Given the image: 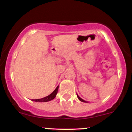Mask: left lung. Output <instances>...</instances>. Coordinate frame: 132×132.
I'll list each match as a JSON object with an SVG mask.
<instances>
[{
  "mask_svg": "<svg viewBox=\"0 0 132 132\" xmlns=\"http://www.w3.org/2000/svg\"><path fill=\"white\" fill-rule=\"evenodd\" d=\"M77 96H78V98L79 99V101H82V102H87L86 101H84V100H83V99H82L79 96L78 94H77Z\"/></svg>",
  "mask_w": 132,
  "mask_h": 132,
  "instance_id": "1",
  "label": "left lung"
}]
</instances>
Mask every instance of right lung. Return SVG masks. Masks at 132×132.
Returning a JSON list of instances; mask_svg holds the SVG:
<instances>
[{
    "label": "right lung",
    "mask_w": 132,
    "mask_h": 132,
    "mask_svg": "<svg viewBox=\"0 0 132 132\" xmlns=\"http://www.w3.org/2000/svg\"><path fill=\"white\" fill-rule=\"evenodd\" d=\"M58 87L59 86H57L56 88L55 89V90H54L51 94H50L48 96L42 98V99H32L31 101H35V102H48V101H50L51 100L54 99L55 98V97L56 96V94L57 93V90H58Z\"/></svg>",
    "instance_id": "right-lung-1"
}]
</instances>
